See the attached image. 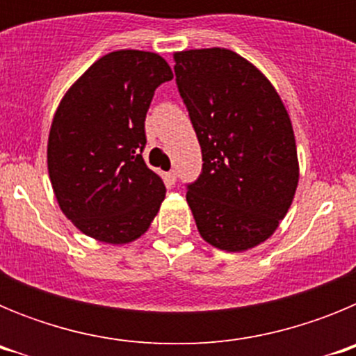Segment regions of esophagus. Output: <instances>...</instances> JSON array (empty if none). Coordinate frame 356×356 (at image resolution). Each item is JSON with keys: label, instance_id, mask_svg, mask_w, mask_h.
<instances>
[{"label": "esophagus", "instance_id": "esophagus-1", "mask_svg": "<svg viewBox=\"0 0 356 356\" xmlns=\"http://www.w3.org/2000/svg\"><path fill=\"white\" fill-rule=\"evenodd\" d=\"M163 181H165L168 185L175 184V181H176V171H175V169H171V171H168V172H163Z\"/></svg>", "mask_w": 356, "mask_h": 356}]
</instances>
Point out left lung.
Segmentation results:
<instances>
[{
	"label": "left lung",
	"instance_id": "obj_1",
	"mask_svg": "<svg viewBox=\"0 0 356 356\" xmlns=\"http://www.w3.org/2000/svg\"><path fill=\"white\" fill-rule=\"evenodd\" d=\"M175 62L203 155L187 184L197 229L219 250H250L271 237L298 187L287 110L262 72L229 49L175 53Z\"/></svg>",
	"mask_w": 356,
	"mask_h": 356
}]
</instances>
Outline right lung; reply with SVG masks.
Wrapping results in <instances>:
<instances>
[{
    "label": "right lung",
    "instance_id": "add662e5",
    "mask_svg": "<svg viewBox=\"0 0 356 356\" xmlns=\"http://www.w3.org/2000/svg\"><path fill=\"white\" fill-rule=\"evenodd\" d=\"M171 67L149 51L102 56L72 85L53 118L48 171L62 212L85 235L127 244L144 234L165 185L143 159L147 108Z\"/></svg>",
    "mask_w": 356,
    "mask_h": 356
}]
</instances>
